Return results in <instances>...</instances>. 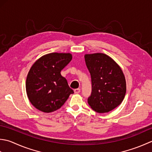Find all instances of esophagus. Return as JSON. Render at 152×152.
I'll list each match as a JSON object with an SVG mask.
<instances>
[{
  "instance_id": "34e87169",
  "label": "esophagus",
  "mask_w": 152,
  "mask_h": 152,
  "mask_svg": "<svg viewBox=\"0 0 152 152\" xmlns=\"http://www.w3.org/2000/svg\"><path fill=\"white\" fill-rule=\"evenodd\" d=\"M80 92V88H76V89L74 90V92H75V94H79Z\"/></svg>"
}]
</instances>
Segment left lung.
I'll return each instance as SVG.
<instances>
[{
    "instance_id": "1",
    "label": "left lung",
    "mask_w": 152,
    "mask_h": 152,
    "mask_svg": "<svg viewBox=\"0 0 152 152\" xmlns=\"http://www.w3.org/2000/svg\"><path fill=\"white\" fill-rule=\"evenodd\" d=\"M85 59L92 82L88 104L98 113L109 112L121 104L125 98L126 80L123 71L105 54H85Z\"/></svg>"
}]
</instances>
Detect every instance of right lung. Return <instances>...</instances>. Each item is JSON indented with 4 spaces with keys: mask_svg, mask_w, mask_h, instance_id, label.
<instances>
[{
    "mask_svg": "<svg viewBox=\"0 0 152 152\" xmlns=\"http://www.w3.org/2000/svg\"><path fill=\"white\" fill-rule=\"evenodd\" d=\"M72 60L70 53H50L38 59L27 74L26 92L33 106L50 113L63 106L73 90L61 75V71Z\"/></svg>",
    "mask_w": 152,
    "mask_h": 152,
    "instance_id": "right-lung-1",
    "label": "right lung"
}]
</instances>
